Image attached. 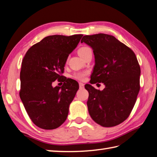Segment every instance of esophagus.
Masks as SVG:
<instances>
[{
	"mask_svg": "<svg viewBox=\"0 0 157 157\" xmlns=\"http://www.w3.org/2000/svg\"><path fill=\"white\" fill-rule=\"evenodd\" d=\"M79 89H83L84 86V84L83 83H82V82H79Z\"/></svg>",
	"mask_w": 157,
	"mask_h": 157,
	"instance_id": "esophagus-1",
	"label": "esophagus"
}]
</instances>
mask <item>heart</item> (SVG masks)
Segmentation results:
<instances>
[{
  "label": "heart",
  "instance_id": "1",
  "mask_svg": "<svg viewBox=\"0 0 157 157\" xmlns=\"http://www.w3.org/2000/svg\"><path fill=\"white\" fill-rule=\"evenodd\" d=\"M78 53L81 58L84 59L87 54H92V51L90 47H86V46H83L81 47L80 48L78 49ZM89 74L88 71H83V72H79V73H76L73 75V78L78 79V80L82 81L84 79H85L86 76Z\"/></svg>",
  "mask_w": 157,
  "mask_h": 157
}]
</instances>
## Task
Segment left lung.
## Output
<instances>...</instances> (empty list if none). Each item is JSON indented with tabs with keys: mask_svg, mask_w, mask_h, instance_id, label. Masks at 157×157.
Listing matches in <instances>:
<instances>
[{
	"mask_svg": "<svg viewBox=\"0 0 157 157\" xmlns=\"http://www.w3.org/2000/svg\"><path fill=\"white\" fill-rule=\"evenodd\" d=\"M93 49L95 66L91 84L103 82V91L86 84L87 107L92 119L104 127H112L127 119L140 91V67L132 49L110 35L84 36L81 43Z\"/></svg>",
	"mask_w": 157,
	"mask_h": 157,
	"instance_id": "1",
	"label": "left lung"
}]
</instances>
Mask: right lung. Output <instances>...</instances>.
<instances>
[{"label": "right lung", "instance_id": "obj_1", "mask_svg": "<svg viewBox=\"0 0 157 157\" xmlns=\"http://www.w3.org/2000/svg\"><path fill=\"white\" fill-rule=\"evenodd\" d=\"M83 35H54L33 44L25 54L20 72L19 96L30 119L39 128L52 130L68 117L79 84L62 75L69 54ZM57 79L61 87L52 86Z\"/></svg>", "mask_w": 157, "mask_h": 157}]
</instances>
